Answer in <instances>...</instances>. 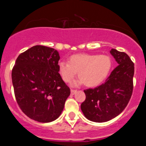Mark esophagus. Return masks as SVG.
<instances>
[{"label":"esophagus","instance_id":"1","mask_svg":"<svg viewBox=\"0 0 146 146\" xmlns=\"http://www.w3.org/2000/svg\"><path fill=\"white\" fill-rule=\"evenodd\" d=\"M76 93H77V91H76V90H73V89L71 90V94H72V95H74Z\"/></svg>","mask_w":146,"mask_h":146}]
</instances>
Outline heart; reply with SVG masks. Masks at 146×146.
<instances>
[{
	"instance_id": "b5f03b06",
	"label": "heart",
	"mask_w": 146,
	"mask_h": 146,
	"mask_svg": "<svg viewBox=\"0 0 146 146\" xmlns=\"http://www.w3.org/2000/svg\"><path fill=\"white\" fill-rule=\"evenodd\" d=\"M113 61L106 55L78 53L71 55L68 63L59 62L58 72L65 82H70L77 74L79 78L72 82L73 86L85 83L87 87L101 85L111 72Z\"/></svg>"
}]
</instances>
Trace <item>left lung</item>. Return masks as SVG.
Returning a JSON list of instances; mask_svg holds the SVG:
<instances>
[{
  "instance_id": "8db88e82",
  "label": "left lung",
  "mask_w": 146,
  "mask_h": 146,
  "mask_svg": "<svg viewBox=\"0 0 146 146\" xmlns=\"http://www.w3.org/2000/svg\"><path fill=\"white\" fill-rule=\"evenodd\" d=\"M118 66L106 82L85 90L86 100L81 110L89 121L102 123L118 116L128 104L133 91V62L129 55L115 49L110 50Z\"/></svg>"
}]
</instances>
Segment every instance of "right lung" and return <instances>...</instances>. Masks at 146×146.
<instances>
[{"label": "right lung", "instance_id": "1", "mask_svg": "<svg viewBox=\"0 0 146 146\" xmlns=\"http://www.w3.org/2000/svg\"><path fill=\"white\" fill-rule=\"evenodd\" d=\"M57 50L36 45L20 54L11 72L15 98L22 111L34 121L48 123L61 114L70 89L58 72Z\"/></svg>", "mask_w": 146, "mask_h": 146}]
</instances>
